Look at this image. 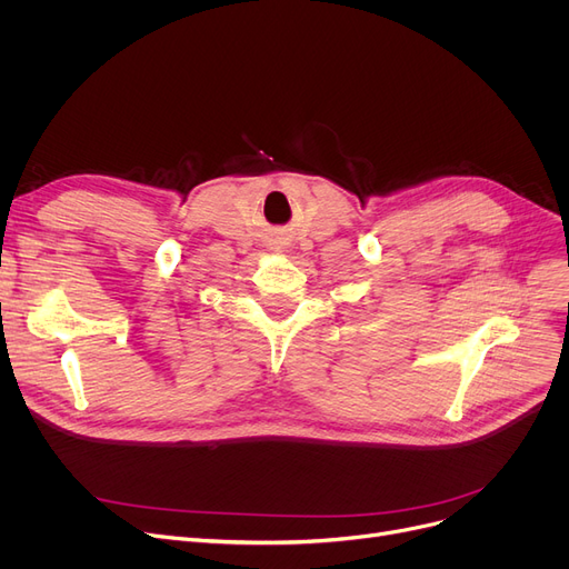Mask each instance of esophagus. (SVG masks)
Wrapping results in <instances>:
<instances>
[{
    "label": "esophagus",
    "mask_w": 569,
    "mask_h": 569,
    "mask_svg": "<svg viewBox=\"0 0 569 569\" xmlns=\"http://www.w3.org/2000/svg\"><path fill=\"white\" fill-rule=\"evenodd\" d=\"M283 249H286V247H277V251H283Z\"/></svg>",
    "instance_id": "obj_1"
}]
</instances>
